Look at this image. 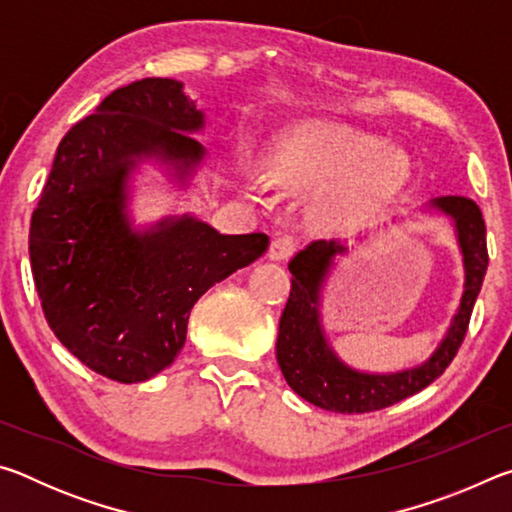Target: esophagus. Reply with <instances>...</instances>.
I'll return each instance as SVG.
<instances>
[{
  "instance_id": "34e87169",
  "label": "esophagus",
  "mask_w": 512,
  "mask_h": 512,
  "mask_svg": "<svg viewBox=\"0 0 512 512\" xmlns=\"http://www.w3.org/2000/svg\"><path fill=\"white\" fill-rule=\"evenodd\" d=\"M296 248H298V239H293L289 235H280L271 241L268 257H271L273 262H284V259H289L293 253H296Z\"/></svg>"
}]
</instances>
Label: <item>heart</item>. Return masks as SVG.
<instances>
[{"label": "heart", "mask_w": 512, "mask_h": 512, "mask_svg": "<svg viewBox=\"0 0 512 512\" xmlns=\"http://www.w3.org/2000/svg\"><path fill=\"white\" fill-rule=\"evenodd\" d=\"M273 173L293 189H329L327 216L359 221L402 192L411 158L381 135L352 128H300L284 137Z\"/></svg>", "instance_id": "1"}]
</instances>
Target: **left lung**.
<instances>
[{
	"label": "left lung",
	"mask_w": 512,
	"mask_h": 512,
	"mask_svg": "<svg viewBox=\"0 0 512 512\" xmlns=\"http://www.w3.org/2000/svg\"><path fill=\"white\" fill-rule=\"evenodd\" d=\"M454 221L463 253L465 291L456 316L436 352L420 366L400 372H361L343 363L329 348L320 323V289L334 257L348 253L339 241H311L289 262L293 275L287 307L280 318L275 354L287 384L302 400L334 413H368L420 393L443 375L465 339L467 325L488 271L485 223L479 205L465 196H440L429 203Z\"/></svg>",
	"instance_id": "obj_1"
}]
</instances>
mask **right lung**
Instances as JSON below:
<instances>
[{
    "label": "right lung",
    "instance_id": "obj_1",
    "mask_svg": "<svg viewBox=\"0 0 512 512\" xmlns=\"http://www.w3.org/2000/svg\"><path fill=\"white\" fill-rule=\"evenodd\" d=\"M203 126L180 81L124 85L60 140L31 216V271L51 332L119 384L171 366L196 300L268 248L264 232L221 235L189 214L133 230L126 212L133 169L155 160L185 183L205 158L189 135Z\"/></svg>",
    "mask_w": 512,
    "mask_h": 512
}]
</instances>
